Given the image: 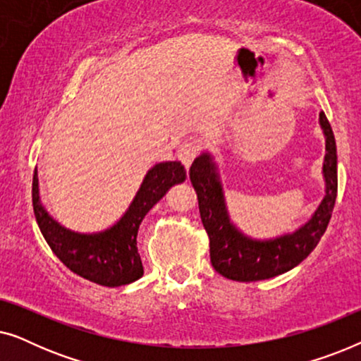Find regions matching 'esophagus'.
Masks as SVG:
<instances>
[{"label":"esophagus","instance_id":"esophagus-1","mask_svg":"<svg viewBox=\"0 0 361 361\" xmlns=\"http://www.w3.org/2000/svg\"><path fill=\"white\" fill-rule=\"evenodd\" d=\"M199 151H200V146L197 145L195 141L187 140V141L182 142V146L179 147V151H177V159H179L182 164H184L187 169H189L190 164H192V161H194L195 157H197V154H199Z\"/></svg>","mask_w":361,"mask_h":361}]
</instances>
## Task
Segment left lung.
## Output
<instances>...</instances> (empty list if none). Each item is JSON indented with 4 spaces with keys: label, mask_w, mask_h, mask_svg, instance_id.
I'll use <instances>...</instances> for the list:
<instances>
[{
    "label": "left lung",
    "mask_w": 361,
    "mask_h": 361,
    "mask_svg": "<svg viewBox=\"0 0 361 361\" xmlns=\"http://www.w3.org/2000/svg\"><path fill=\"white\" fill-rule=\"evenodd\" d=\"M319 123L325 136V195L312 216L290 233L261 240L240 231L230 220L214 156L204 152L192 162L189 176L199 199L202 224L210 238L212 266L226 279L251 283L288 273L302 263L322 238L337 199V146L324 111Z\"/></svg>",
    "instance_id": "8db88e82"
}]
</instances>
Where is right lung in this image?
Wrapping results in <instances>:
<instances>
[{
  "label": "right lung",
  "mask_w": 361,
  "mask_h": 361,
  "mask_svg": "<svg viewBox=\"0 0 361 361\" xmlns=\"http://www.w3.org/2000/svg\"><path fill=\"white\" fill-rule=\"evenodd\" d=\"M185 177V169L179 161L152 166L128 210L115 225L98 233H78L62 226L44 209L36 169L32 177L34 215L54 255L72 273L95 284L118 288L135 283L145 273L136 245L141 221L166 192L172 185L182 184Z\"/></svg>",
  "instance_id": "1"
}]
</instances>
